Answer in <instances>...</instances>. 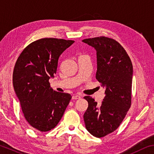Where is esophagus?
<instances>
[{
    "label": "esophagus",
    "instance_id": "esophagus-1",
    "mask_svg": "<svg viewBox=\"0 0 154 154\" xmlns=\"http://www.w3.org/2000/svg\"><path fill=\"white\" fill-rule=\"evenodd\" d=\"M80 98H81V96H79V95H74V96H72V100H78Z\"/></svg>",
    "mask_w": 154,
    "mask_h": 154
}]
</instances>
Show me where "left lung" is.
Wrapping results in <instances>:
<instances>
[{
  "label": "left lung",
  "instance_id": "8db88e82",
  "mask_svg": "<svg viewBox=\"0 0 154 154\" xmlns=\"http://www.w3.org/2000/svg\"><path fill=\"white\" fill-rule=\"evenodd\" d=\"M82 42L96 50V78L106 94L100 106L91 97H84L88 108L83 119L86 129L102 137L119 127L130 108L133 65L123 47L113 39L102 36Z\"/></svg>",
  "mask_w": 154,
  "mask_h": 154
}]
</instances>
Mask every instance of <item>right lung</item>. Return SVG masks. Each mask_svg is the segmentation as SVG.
<instances>
[{
  "instance_id": "add662e5",
  "label": "right lung",
  "mask_w": 154,
  "mask_h": 154,
  "mask_svg": "<svg viewBox=\"0 0 154 154\" xmlns=\"http://www.w3.org/2000/svg\"><path fill=\"white\" fill-rule=\"evenodd\" d=\"M75 42L57 38H42L29 44L15 63L13 75L14 90L22 112L35 129L46 132L54 128L62 118L71 96L50 88L61 54Z\"/></svg>"
}]
</instances>
